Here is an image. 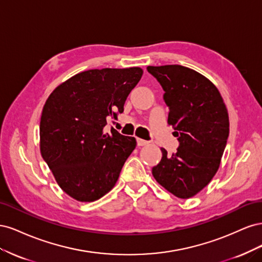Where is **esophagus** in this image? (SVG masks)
<instances>
[{
  "instance_id": "esophagus-1",
  "label": "esophagus",
  "mask_w": 262,
  "mask_h": 262,
  "mask_svg": "<svg viewBox=\"0 0 262 262\" xmlns=\"http://www.w3.org/2000/svg\"><path fill=\"white\" fill-rule=\"evenodd\" d=\"M137 143L139 146H144V145H147L148 144V141H145V140H142L140 138L137 139Z\"/></svg>"
}]
</instances>
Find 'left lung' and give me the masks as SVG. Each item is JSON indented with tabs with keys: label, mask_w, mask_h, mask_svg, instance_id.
I'll return each instance as SVG.
<instances>
[{
	"label": "left lung",
	"mask_w": 262,
	"mask_h": 262,
	"mask_svg": "<svg viewBox=\"0 0 262 262\" xmlns=\"http://www.w3.org/2000/svg\"><path fill=\"white\" fill-rule=\"evenodd\" d=\"M165 91L168 124L178 138L176 153L162 149L152 168L156 181L180 199H189L210 184L219 170L229 134L227 108L216 86L196 71L170 64L147 67Z\"/></svg>",
	"instance_id": "1"
}]
</instances>
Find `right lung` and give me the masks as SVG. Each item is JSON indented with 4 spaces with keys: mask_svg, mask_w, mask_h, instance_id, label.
Listing matches in <instances>:
<instances>
[{
    "mask_svg": "<svg viewBox=\"0 0 262 262\" xmlns=\"http://www.w3.org/2000/svg\"><path fill=\"white\" fill-rule=\"evenodd\" d=\"M141 68L84 71L55 87L40 119V153L59 187L80 202H93L112 190L137 146L133 137L114 128Z\"/></svg>",
    "mask_w": 262,
    "mask_h": 262,
    "instance_id": "right-lung-1",
    "label": "right lung"
}]
</instances>
